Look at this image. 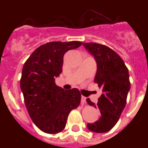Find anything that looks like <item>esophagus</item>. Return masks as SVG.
Wrapping results in <instances>:
<instances>
[{"label": "esophagus", "instance_id": "1", "mask_svg": "<svg viewBox=\"0 0 148 148\" xmlns=\"http://www.w3.org/2000/svg\"><path fill=\"white\" fill-rule=\"evenodd\" d=\"M82 104H84L86 103V98L84 96H82Z\"/></svg>", "mask_w": 148, "mask_h": 148}]
</instances>
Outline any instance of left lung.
I'll return each instance as SVG.
<instances>
[{"label":"left lung","mask_w":148,"mask_h":148,"mask_svg":"<svg viewBox=\"0 0 148 148\" xmlns=\"http://www.w3.org/2000/svg\"><path fill=\"white\" fill-rule=\"evenodd\" d=\"M84 47L94 56L97 64L95 83L102 90L98 103L87 99L89 105L99 108L101 116L87 127L90 131L105 133L116 125L126 105L130 88L129 73L125 62L113 49L97 43H84Z\"/></svg>","instance_id":"obj_1"}]
</instances>
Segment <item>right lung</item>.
<instances>
[{
	"label": "right lung",
	"mask_w": 148,
	"mask_h": 148,
	"mask_svg": "<svg viewBox=\"0 0 148 148\" xmlns=\"http://www.w3.org/2000/svg\"><path fill=\"white\" fill-rule=\"evenodd\" d=\"M80 41L48 42L30 55L22 70L20 86L32 121L41 131L49 134L64 129L69 113L79 106V90H65L56 84L62 72L64 56L79 47Z\"/></svg>",
	"instance_id": "obj_1"
}]
</instances>
